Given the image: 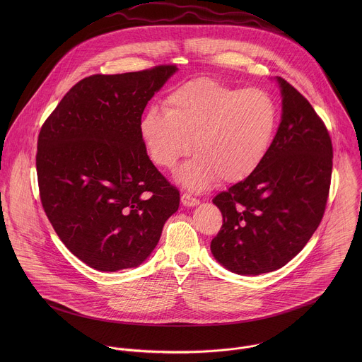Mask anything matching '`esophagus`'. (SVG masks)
I'll return each mask as SVG.
<instances>
[{
  "instance_id": "obj_1",
  "label": "esophagus",
  "mask_w": 362,
  "mask_h": 362,
  "mask_svg": "<svg viewBox=\"0 0 362 362\" xmlns=\"http://www.w3.org/2000/svg\"><path fill=\"white\" fill-rule=\"evenodd\" d=\"M181 202H182L184 206H197V205L199 204V199L195 198V197H194L192 194H189V192H184V194L181 195Z\"/></svg>"
}]
</instances>
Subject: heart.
Instances as JSON below:
<instances>
[{"label": "heart", "instance_id": "obj_1", "mask_svg": "<svg viewBox=\"0 0 362 362\" xmlns=\"http://www.w3.org/2000/svg\"><path fill=\"white\" fill-rule=\"evenodd\" d=\"M142 117L139 132L152 161L173 170L180 158L197 156L178 173L191 189L220 177L238 182L250 177L267 155L279 125V105L263 89L231 86L210 78L189 81Z\"/></svg>", "mask_w": 362, "mask_h": 362}]
</instances>
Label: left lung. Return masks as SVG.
I'll return each mask as SVG.
<instances>
[{"mask_svg": "<svg viewBox=\"0 0 362 362\" xmlns=\"http://www.w3.org/2000/svg\"><path fill=\"white\" fill-rule=\"evenodd\" d=\"M283 114L263 163L217 194L223 224L210 243L213 257L237 274L280 269L310 241L329 198L333 146L310 102L277 78Z\"/></svg>", "mask_w": 362, "mask_h": 362, "instance_id": "8db88e82", "label": "left lung"}]
</instances>
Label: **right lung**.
I'll list each match as a JSON object with an SVG mask.
<instances>
[{"label":"right lung","instance_id":"right-lung-1","mask_svg":"<svg viewBox=\"0 0 362 362\" xmlns=\"http://www.w3.org/2000/svg\"><path fill=\"white\" fill-rule=\"evenodd\" d=\"M175 71L163 64L83 78L42 125V205L64 245L96 270L141 264L180 206V191L151 161L139 132L146 104Z\"/></svg>","mask_w":362,"mask_h":362}]
</instances>
